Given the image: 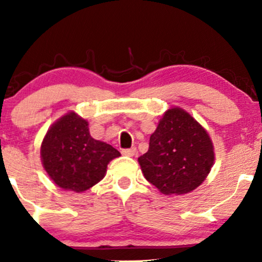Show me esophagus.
Here are the masks:
<instances>
[{"instance_id": "34e87169", "label": "esophagus", "mask_w": 262, "mask_h": 262, "mask_svg": "<svg viewBox=\"0 0 262 262\" xmlns=\"http://www.w3.org/2000/svg\"><path fill=\"white\" fill-rule=\"evenodd\" d=\"M135 152H137V149L132 148V149H123L122 150V154L125 156H134Z\"/></svg>"}]
</instances>
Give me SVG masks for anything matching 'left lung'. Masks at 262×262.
I'll use <instances>...</instances> for the list:
<instances>
[{
  "label": "left lung",
  "instance_id": "obj_1",
  "mask_svg": "<svg viewBox=\"0 0 262 262\" xmlns=\"http://www.w3.org/2000/svg\"><path fill=\"white\" fill-rule=\"evenodd\" d=\"M208 132L181 107L162 114L138 161L143 175L161 193L186 194L201 186L214 164Z\"/></svg>",
  "mask_w": 262,
  "mask_h": 262
}]
</instances>
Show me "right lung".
Listing matches in <instances>:
<instances>
[{
  "instance_id": "right-lung-1",
  "label": "right lung",
  "mask_w": 262,
  "mask_h": 262,
  "mask_svg": "<svg viewBox=\"0 0 262 262\" xmlns=\"http://www.w3.org/2000/svg\"><path fill=\"white\" fill-rule=\"evenodd\" d=\"M121 152L112 145L93 139L89 122L68 112L48 129L40 146L44 170L65 191L85 192L106 176L107 165Z\"/></svg>"
}]
</instances>
